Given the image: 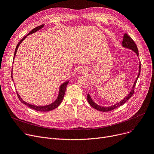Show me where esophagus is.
I'll list each match as a JSON object with an SVG mask.
<instances>
[{"label":"esophagus","mask_w":154,"mask_h":154,"mask_svg":"<svg viewBox=\"0 0 154 154\" xmlns=\"http://www.w3.org/2000/svg\"><path fill=\"white\" fill-rule=\"evenodd\" d=\"M80 72L81 74H83V73H85L86 71L85 70V69H82V70H80Z\"/></svg>","instance_id":"obj_1"}]
</instances>
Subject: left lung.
I'll return each mask as SVG.
<instances>
[{"label": "left lung", "mask_w": 154, "mask_h": 154, "mask_svg": "<svg viewBox=\"0 0 154 154\" xmlns=\"http://www.w3.org/2000/svg\"><path fill=\"white\" fill-rule=\"evenodd\" d=\"M122 46L125 47V48H128L129 49L134 51V52L136 53L137 56H139V51H138V49H137V47L136 43H134V41H133V39L126 33H125L124 35L123 39H122ZM140 66H140V63H139V74L137 75V78L136 79L134 84L132 87V90L130 91V93L124 99H122L120 102H119V103H116L114 105H112V106H106V107L101 106H99L98 105H97V103H95V102L93 100H92L90 95L88 94V95H87V100H88V102L89 103V104L90 105V106L93 107L94 108L98 110V111L106 112V111H109L114 109L122 105L125 103H126V102L133 95V94H134V88H135V86H136V82H137V79H138L139 75H140Z\"/></svg>", "instance_id": "left-lung-1"}]
</instances>
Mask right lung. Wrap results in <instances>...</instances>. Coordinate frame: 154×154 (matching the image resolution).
<instances>
[{"label": "right lung", "mask_w": 154, "mask_h": 154, "mask_svg": "<svg viewBox=\"0 0 154 154\" xmlns=\"http://www.w3.org/2000/svg\"><path fill=\"white\" fill-rule=\"evenodd\" d=\"M45 24H43L42 25L40 26H38V27H36L34 29H33L31 32L25 37H23L21 40L20 41L19 43L17 44V46H16V48H15V53H14V59L15 58V55H16V53H17V49H18V46H20V43H21L26 38V37L28 36V35H29L31 34L32 33H35L36 32H37V31H38L39 29H42L43 26H44ZM12 79L13 80V77H12ZM69 83V81H66L64 83L62 84V85H60V87H59V95H58V97H57L56 100L53 102V103H52L51 104H49L48 105H46V106H35V105H31V104H29L28 103H26V102H25V101H23V100L22 98H21V97H20V95H18V92L17 91V94L18 95V97L20 100V101L22 102V103L25 104V105L28 106V107L32 108L36 111H43V112H45V111H51L53 110L55 108H56L57 107L59 106V105L60 104L61 102H62L63 98H64V94H65V91H66V87H67V85Z\"/></svg>", "instance_id": "1"}]
</instances>
